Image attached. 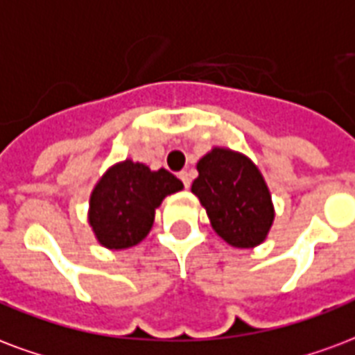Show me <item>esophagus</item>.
Listing matches in <instances>:
<instances>
[{
  "mask_svg": "<svg viewBox=\"0 0 355 355\" xmlns=\"http://www.w3.org/2000/svg\"><path fill=\"white\" fill-rule=\"evenodd\" d=\"M178 178L182 180V184H184V188H190L191 184V177L188 171H182V173H178Z\"/></svg>",
  "mask_w": 355,
  "mask_h": 355,
  "instance_id": "34e87169",
  "label": "esophagus"
}]
</instances>
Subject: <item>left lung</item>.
<instances>
[{"instance_id": "obj_1", "label": "left lung", "mask_w": 355, "mask_h": 355, "mask_svg": "<svg viewBox=\"0 0 355 355\" xmlns=\"http://www.w3.org/2000/svg\"><path fill=\"white\" fill-rule=\"evenodd\" d=\"M196 193L212 230L235 248H254L267 239L275 220L271 191L250 157L214 146L198 162Z\"/></svg>"}]
</instances>
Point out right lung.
<instances>
[{"instance_id":"obj_1","label":"right lung","mask_w":355,"mask_h":355,"mask_svg":"<svg viewBox=\"0 0 355 355\" xmlns=\"http://www.w3.org/2000/svg\"><path fill=\"white\" fill-rule=\"evenodd\" d=\"M182 188L169 171H150L131 159L109 167L92 191L88 211V222L99 244L122 250L141 243L162 201Z\"/></svg>"}]
</instances>
